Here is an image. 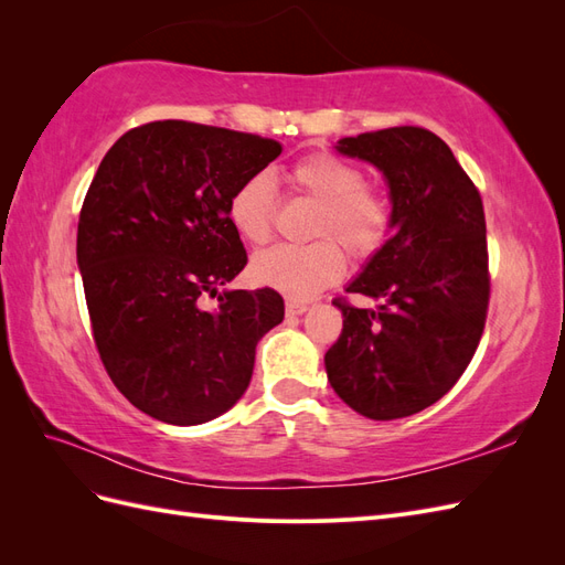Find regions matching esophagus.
I'll use <instances>...</instances> for the list:
<instances>
[{
  "instance_id": "obj_1",
  "label": "esophagus",
  "mask_w": 565,
  "mask_h": 565,
  "mask_svg": "<svg viewBox=\"0 0 565 565\" xmlns=\"http://www.w3.org/2000/svg\"><path fill=\"white\" fill-rule=\"evenodd\" d=\"M306 309H309V306H306V303L299 301V299H287V301H285L287 316H301Z\"/></svg>"
}]
</instances>
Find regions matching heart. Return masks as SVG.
Masks as SVG:
<instances>
[{"label": "heart", "instance_id": "b5f03b06", "mask_svg": "<svg viewBox=\"0 0 565 565\" xmlns=\"http://www.w3.org/2000/svg\"><path fill=\"white\" fill-rule=\"evenodd\" d=\"M287 181L303 198L320 204L309 247L278 245L254 256L252 276L292 299H309L344 276L347 259L335 245L358 259L377 252L393 226V202L380 185L367 183L363 167L328 150H316L287 169ZM276 195L266 174L237 185L228 218L249 245L270 241L276 226Z\"/></svg>", "mask_w": 565, "mask_h": 565}]
</instances>
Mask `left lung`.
I'll list each match as a JSON object with an SVG mask.
<instances>
[{
  "mask_svg": "<svg viewBox=\"0 0 565 565\" xmlns=\"http://www.w3.org/2000/svg\"><path fill=\"white\" fill-rule=\"evenodd\" d=\"M339 152L380 167L393 202V233L347 292L339 339L324 353L337 396L370 419H401L457 384L481 341L490 270L483 200L448 143L424 127L349 136Z\"/></svg>",
  "mask_w": 565,
  "mask_h": 565,
  "instance_id": "8db88e82",
  "label": "left lung"
}]
</instances>
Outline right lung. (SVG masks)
<instances>
[{
  "label": "right lung",
  "mask_w": 565,
  "mask_h": 565,
  "mask_svg": "<svg viewBox=\"0 0 565 565\" xmlns=\"http://www.w3.org/2000/svg\"><path fill=\"white\" fill-rule=\"evenodd\" d=\"M280 152L256 134L158 119L98 164L77 264L100 363L141 413L202 424L247 391L256 341L282 322L285 301L270 287L218 295L247 266L228 202ZM204 296L220 299L214 312Z\"/></svg>",
  "instance_id": "1"
}]
</instances>
